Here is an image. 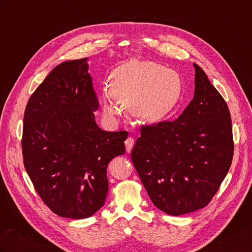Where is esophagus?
I'll use <instances>...</instances> for the list:
<instances>
[{"label":"esophagus","mask_w":252,"mask_h":252,"mask_svg":"<svg viewBox=\"0 0 252 252\" xmlns=\"http://www.w3.org/2000/svg\"><path fill=\"white\" fill-rule=\"evenodd\" d=\"M133 145H134V140H133V138H131V136H129V138H127L126 141H125L126 151L128 152V154L131 151V149H132V147H133Z\"/></svg>","instance_id":"obj_1"}]
</instances>
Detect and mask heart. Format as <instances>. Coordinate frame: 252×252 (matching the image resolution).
<instances>
[{
    "label": "heart",
    "instance_id": "obj_1",
    "mask_svg": "<svg viewBox=\"0 0 252 252\" xmlns=\"http://www.w3.org/2000/svg\"><path fill=\"white\" fill-rule=\"evenodd\" d=\"M182 94L180 75L149 61H129L111 74L110 90L101 96L104 114L114 119L119 113L116 98L134 116L158 121L170 113Z\"/></svg>",
    "mask_w": 252,
    "mask_h": 252
}]
</instances>
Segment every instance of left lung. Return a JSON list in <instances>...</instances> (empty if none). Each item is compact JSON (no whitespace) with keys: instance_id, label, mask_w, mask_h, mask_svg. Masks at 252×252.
I'll return each mask as SVG.
<instances>
[{"instance_id":"obj_1","label":"left lung","mask_w":252,"mask_h":252,"mask_svg":"<svg viewBox=\"0 0 252 252\" xmlns=\"http://www.w3.org/2000/svg\"><path fill=\"white\" fill-rule=\"evenodd\" d=\"M194 95L174 121L143 126L131 159L155 206L170 216L204 208L230 168V112L202 68Z\"/></svg>"}]
</instances>
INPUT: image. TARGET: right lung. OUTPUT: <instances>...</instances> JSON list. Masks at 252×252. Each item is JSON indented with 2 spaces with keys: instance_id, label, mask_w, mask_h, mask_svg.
Instances as JSON below:
<instances>
[{
  "instance_id": "obj_1",
  "label": "right lung",
  "mask_w": 252,
  "mask_h": 252,
  "mask_svg": "<svg viewBox=\"0 0 252 252\" xmlns=\"http://www.w3.org/2000/svg\"><path fill=\"white\" fill-rule=\"evenodd\" d=\"M87 58L61 63L29 97L22 151L25 169L56 215L86 219L105 204L107 166L125 154L127 131H105Z\"/></svg>"
}]
</instances>
